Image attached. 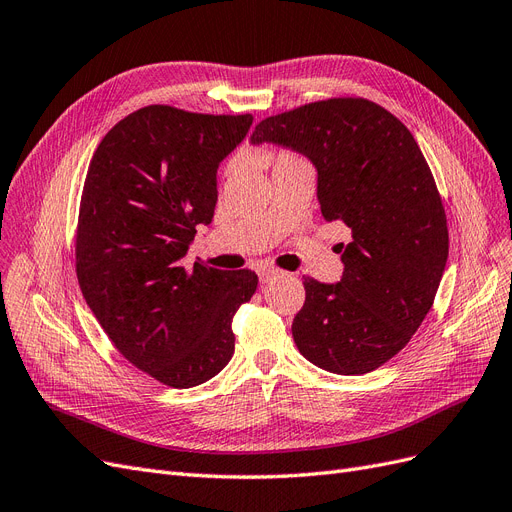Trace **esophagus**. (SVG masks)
<instances>
[{
  "mask_svg": "<svg viewBox=\"0 0 512 512\" xmlns=\"http://www.w3.org/2000/svg\"><path fill=\"white\" fill-rule=\"evenodd\" d=\"M277 275H279V271H277V269H271V267H260V269H258V279L262 281V284H267V281L275 279Z\"/></svg>",
  "mask_w": 512,
  "mask_h": 512,
  "instance_id": "34e87169",
  "label": "esophagus"
}]
</instances>
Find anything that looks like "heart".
Here are the masks:
<instances>
[{"label": "heart", "instance_id": "b5f03b06", "mask_svg": "<svg viewBox=\"0 0 512 512\" xmlns=\"http://www.w3.org/2000/svg\"><path fill=\"white\" fill-rule=\"evenodd\" d=\"M290 161H303V158L298 156V154H294L292 150H279V152L273 154V167L290 163Z\"/></svg>", "mask_w": 512, "mask_h": 512}]
</instances>
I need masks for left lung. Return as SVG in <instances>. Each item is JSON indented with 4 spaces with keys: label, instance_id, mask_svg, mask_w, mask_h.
Returning <instances> with one entry per match:
<instances>
[{
    "label": "left lung",
    "instance_id": "1",
    "mask_svg": "<svg viewBox=\"0 0 512 512\" xmlns=\"http://www.w3.org/2000/svg\"><path fill=\"white\" fill-rule=\"evenodd\" d=\"M252 142L303 152L322 216L351 228L339 284L305 277L292 322L301 354L328 373L392 360L428 315L449 256L443 199L415 137L381 105L332 97L260 120Z\"/></svg>",
    "mask_w": 512,
    "mask_h": 512
}]
</instances>
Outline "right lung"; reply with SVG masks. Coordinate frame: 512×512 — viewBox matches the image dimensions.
I'll return each instance as SVG.
<instances>
[{
	"label": "right lung",
	"mask_w": 512,
	"mask_h": 512,
	"mask_svg": "<svg viewBox=\"0 0 512 512\" xmlns=\"http://www.w3.org/2000/svg\"><path fill=\"white\" fill-rule=\"evenodd\" d=\"M252 114L146 105L105 133L88 165L76 228V275L114 347L163 385L205 383L235 351L233 317L258 275L184 264L214 218L216 171Z\"/></svg>",
	"instance_id": "obj_1"
}]
</instances>
